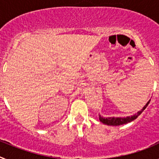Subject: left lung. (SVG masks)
Returning <instances> with one entry per match:
<instances>
[{
    "instance_id": "1",
    "label": "left lung",
    "mask_w": 159,
    "mask_h": 159,
    "mask_svg": "<svg viewBox=\"0 0 159 159\" xmlns=\"http://www.w3.org/2000/svg\"><path fill=\"white\" fill-rule=\"evenodd\" d=\"M150 101H151V99H150V100L147 102V104L144 106V107H143L141 111H139L137 112L135 115L130 116H130H127V117H126V118H121V117L104 118L99 115V120H100V122H102V123H104V124H106V125H110V126H119V125H123V124H126V123H130V122L134 120L135 119H137L138 116L141 115L142 112L145 110L146 108H147V107L148 106V104L150 103Z\"/></svg>"
}]
</instances>
